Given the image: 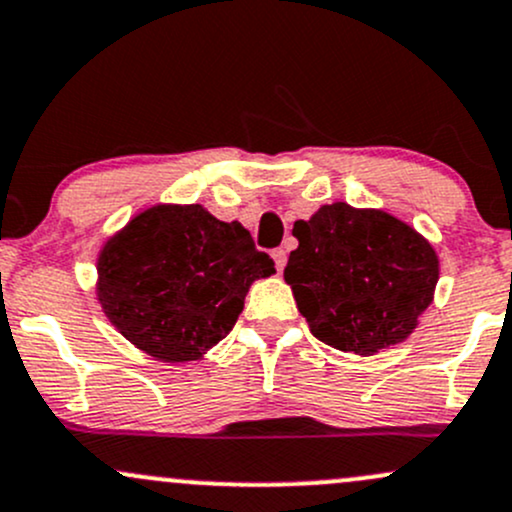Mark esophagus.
Returning a JSON list of instances; mask_svg holds the SVG:
<instances>
[{
  "instance_id": "esophagus-1",
  "label": "esophagus",
  "mask_w": 512,
  "mask_h": 512,
  "mask_svg": "<svg viewBox=\"0 0 512 512\" xmlns=\"http://www.w3.org/2000/svg\"><path fill=\"white\" fill-rule=\"evenodd\" d=\"M272 260H274V265H277L279 272H282V269L286 267V250H284V247H277V250H272Z\"/></svg>"
}]
</instances>
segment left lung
<instances>
[{
	"label": "left lung",
	"instance_id": "obj_1",
	"mask_svg": "<svg viewBox=\"0 0 512 512\" xmlns=\"http://www.w3.org/2000/svg\"><path fill=\"white\" fill-rule=\"evenodd\" d=\"M284 279L320 342L369 357L413 333L432 303L440 260L413 226L379 209L320 206L294 223Z\"/></svg>",
	"mask_w": 512,
	"mask_h": 512
}]
</instances>
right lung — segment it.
<instances>
[{
    "label": "right lung",
    "mask_w": 512,
    "mask_h": 512,
    "mask_svg": "<svg viewBox=\"0 0 512 512\" xmlns=\"http://www.w3.org/2000/svg\"><path fill=\"white\" fill-rule=\"evenodd\" d=\"M97 274V299L116 330L174 364L226 338L250 284L274 274V262L238 221L199 204H157L106 240Z\"/></svg>",
    "instance_id": "1"
}]
</instances>
